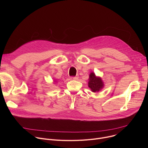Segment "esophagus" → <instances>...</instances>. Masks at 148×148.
<instances>
[{
	"mask_svg": "<svg viewBox=\"0 0 148 148\" xmlns=\"http://www.w3.org/2000/svg\"><path fill=\"white\" fill-rule=\"evenodd\" d=\"M71 79H74V80H77L78 79V76H75V77H71Z\"/></svg>",
	"mask_w": 148,
	"mask_h": 148,
	"instance_id": "34e87169",
	"label": "esophagus"
}]
</instances>
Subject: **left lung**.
Masks as SVG:
<instances>
[{
  "label": "left lung",
  "mask_w": 148,
  "mask_h": 148,
  "mask_svg": "<svg viewBox=\"0 0 148 148\" xmlns=\"http://www.w3.org/2000/svg\"><path fill=\"white\" fill-rule=\"evenodd\" d=\"M103 82L101 78L97 77L94 73H91L89 76L88 87L94 92H98L103 87Z\"/></svg>",
  "instance_id": "8db88e82"
}]
</instances>
